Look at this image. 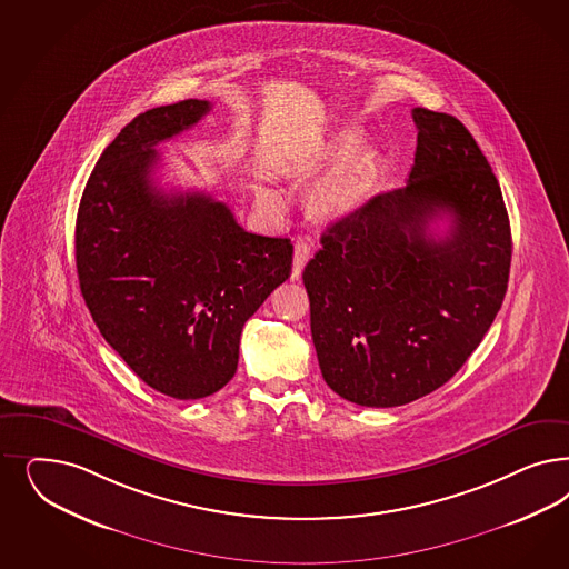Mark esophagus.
Listing matches in <instances>:
<instances>
[{
  "mask_svg": "<svg viewBox=\"0 0 569 569\" xmlns=\"http://www.w3.org/2000/svg\"><path fill=\"white\" fill-rule=\"evenodd\" d=\"M310 244L306 242V240H297V244H295V253H293V272H291V278L297 280L299 276H301V270L306 268V263L310 261Z\"/></svg>",
  "mask_w": 569,
  "mask_h": 569,
  "instance_id": "34e87169",
  "label": "esophagus"
}]
</instances>
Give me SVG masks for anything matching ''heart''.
I'll list each match as a JSON object with an SVG mask.
<instances>
[{
    "label": "heart",
    "instance_id": "heart-1",
    "mask_svg": "<svg viewBox=\"0 0 569 569\" xmlns=\"http://www.w3.org/2000/svg\"><path fill=\"white\" fill-rule=\"evenodd\" d=\"M360 144H362V140L356 133H351L339 147L335 148V154H332L335 161L341 163ZM375 173H377V157L372 152L362 154L360 159H356L346 169L337 171L332 178L318 188L316 199H313L316 211L325 218H337V216L348 213L365 199L370 183L375 180ZM261 199L272 207L282 204V199L272 190H263Z\"/></svg>",
    "mask_w": 569,
    "mask_h": 569
}]
</instances>
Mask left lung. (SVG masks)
<instances>
[{"label":"left lung","mask_w":569,"mask_h":569,"mask_svg":"<svg viewBox=\"0 0 569 569\" xmlns=\"http://www.w3.org/2000/svg\"><path fill=\"white\" fill-rule=\"evenodd\" d=\"M415 166L330 223L303 270L313 348L348 402L391 408L450 381L502 306L511 226L492 167L457 117L412 109ZM446 217L438 238L431 222Z\"/></svg>","instance_id":"1"}]
</instances>
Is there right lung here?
<instances>
[{"label": "right lung", "mask_w": 569, "mask_h": 569, "mask_svg": "<svg viewBox=\"0 0 569 569\" xmlns=\"http://www.w3.org/2000/svg\"><path fill=\"white\" fill-rule=\"evenodd\" d=\"M209 110L190 98L138 114L100 154L74 226L96 327L147 386L176 400L207 398L234 377L244 322L293 263L291 240L247 232L209 194L154 183V147Z\"/></svg>", "instance_id": "add662e5"}]
</instances>
